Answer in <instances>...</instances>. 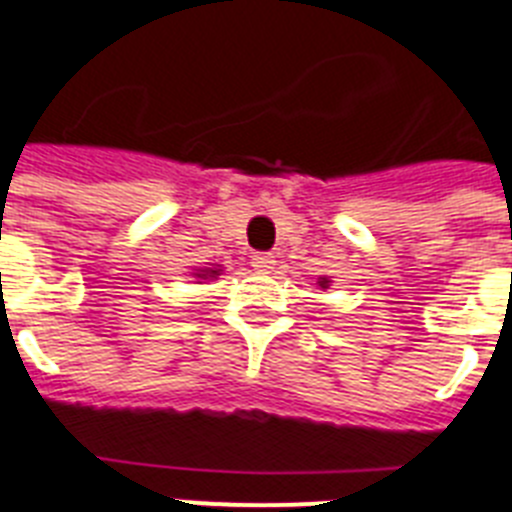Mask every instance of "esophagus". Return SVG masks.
<instances>
[{
    "label": "esophagus",
    "instance_id": "esophagus-1",
    "mask_svg": "<svg viewBox=\"0 0 512 512\" xmlns=\"http://www.w3.org/2000/svg\"><path fill=\"white\" fill-rule=\"evenodd\" d=\"M274 264H277V261H274L272 253H256V256L251 259V266L259 274H269L274 269Z\"/></svg>",
    "mask_w": 512,
    "mask_h": 512
}]
</instances>
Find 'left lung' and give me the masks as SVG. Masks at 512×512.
Returning <instances> with one entry per match:
<instances>
[{"mask_svg":"<svg viewBox=\"0 0 512 512\" xmlns=\"http://www.w3.org/2000/svg\"><path fill=\"white\" fill-rule=\"evenodd\" d=\"M329 282H332V280H329V277H319V282H316V285L322 287V290H327V287H329Z\"/></svg>","mask_w":512,"mask_h":512,"instance_id":"8db88e82","label":"left lung"}]
</instances>
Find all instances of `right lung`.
Instances as JSON below:
<instances>
[{
  "instance_id": "add662e5",
  "label": "right lung",
  "mask_w": 512,
  "mask_h": 512,
  "mask_svg": "<svg viewBox=\"0 0 512 512\" xmlns=\"http://www.w3.org/2000/svg\"><path fill=\"white\" fill-rule=\"evenodd\" d=\"M225 272V266L222 264H211V266H198V269H193V277H196V280H217L219 274Z\"/></svg>"
}]
</instances>
